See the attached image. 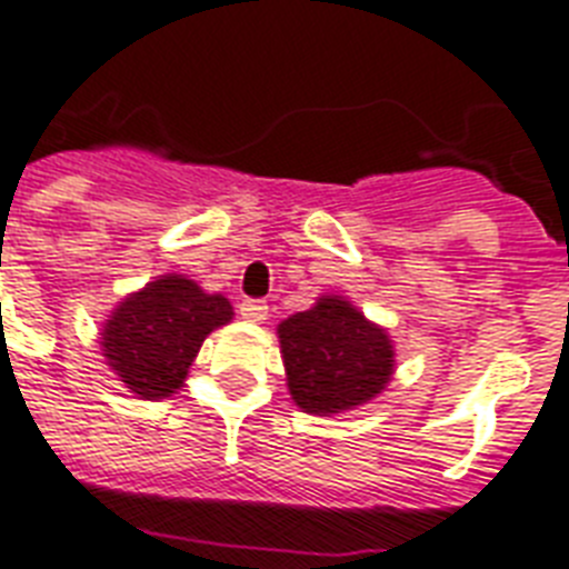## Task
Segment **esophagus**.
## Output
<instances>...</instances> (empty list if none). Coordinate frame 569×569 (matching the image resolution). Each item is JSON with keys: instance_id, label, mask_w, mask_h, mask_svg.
Listing matches in <instances>:
<instances>
[{"instance_id": "esophagus-1", "label": "esophagus", "mask_w": 569, "mask_h": 569, "mask_svg": "<svg viewBox=\"0 0 569 569\" xmlns=\"http://www.w3.org/2000/svg\"><path fill=\"white\" fill-rule=\"evenodd\" d=\"M239 312L244 321H266L268 319V303L266 301H253V298H244L239 303Z\"/></svg>"}]
</instances>
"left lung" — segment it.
Returning <instances> with one entry per match:
<instances>
[{
	"label": "left lung",
	"instance_id": "8db88e82",
	"mask_svg": "<svg viewBox=\"0 0 569 569\" xmlns=\"http://www.w3.org/2000/svg\"><path fill=\"white\" fill-rule=\"evenodd\" d=\"M277 337L289 392L303 413L355 410L380 396L396 372L387 330L339 295H325L316 307L280 321Z\"/></svg>",
	"mask_w": 569,
	"mask_h": 569
}]
</instances>
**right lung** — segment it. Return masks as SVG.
Segmentation results:
<instances>
[{"label": "right lung", "instance_id": "add662e5", "mask_svg": "<svg viewBox=\"0 0 569 569\" xmlns=\"http://www.w3.org/2000/svg\"><path fill=\"white\" fill-rule=\"evenodd\" d=\"M230 319L223 295H206L189 277L164 274L114 307L100 333L102 357L138 398H168L182 387L203 339Z\"/></svg>", "mask_w": 569, "mask_h": 569}]
</instances>
